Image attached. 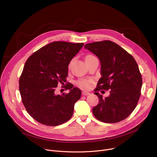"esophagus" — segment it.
Wrapping results in <instances>:
<instances>
[{
	"label": "esophagus",
	"instance_id": "34e87169",
	"mask_svg": "<svg viewBox=\"0 0 157 157\" xmlns=\"http://www.w3.org/2000/svg\"><path fill=\"white\" fill-rule=\"evenodd\" d=\"M90 94V93H88V92H86V91H82V96H88Z\"/></svg>",
	"mask_w": 157,
	"mask_h": 157
}]
</instances>
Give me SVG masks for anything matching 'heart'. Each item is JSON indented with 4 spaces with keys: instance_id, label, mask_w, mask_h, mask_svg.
Returning <instances> with one entry per match:
<instances>
[{
    "instance_id": "obj_1",
    "label": "heart",
    "mask_w": 157,
    "mask_h": 157,
    "mask_svg": "<svg viewBox=\"0 0 157 157\" xmlns=\"http://www.w3.org/2000/svg\"><path fill=\"white\" fill-rule=\"evenodd\" d=\"M93 56L92 55H88L86 56V58H88L89 57H91ZM93 81L91 79H89V80H87V79H82L78 81V85L80 87L84 89H88L91 87V83H92Z\"/></svg>"
}]
</instances>
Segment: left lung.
Listing matches in <instances>:
<instances>
[{"label": "left lung", "instance_id": "1", "mask_svg": "<svg viewBox=\"0 0 157 157\" xmlns=\"http://www.w3.org/2000/svg\"><path fill=\"white\" fill-rule=\"evenodd\" d=\"M100 60L102 77L94 94L98 104L93 113L99 121L116 123L128 117L136 107L142 86V75L133 57L116 43L104 40L84 45ZM110 90L109 97L102 99L98 92Z\"/></svg>", "mask_w": 157, "mask_h": 157}]
</instances>
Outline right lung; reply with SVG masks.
I'll use <instances>...</instances> for the list:
<instances>
[{
  "label": "right lung",
  "mask_w": 157,
  "mask_h": 157,
  "mask_svg": "<svg viewBox=\"0 0 157 157\" xmlns=\"http://www.w3.org/2000/svg\"><path fill=\"white\" fill-rule=\"evenodd\" d=\"M84 43L54 41L40 48L26 61L19 79V91L27 113L38 122L56 126L72 117L81 91L67 82L69 93L56 95L58 83L64 84L68 64Z\"/></svg>",
  "instance_id": "right-lung-1"
}]
</instances>
